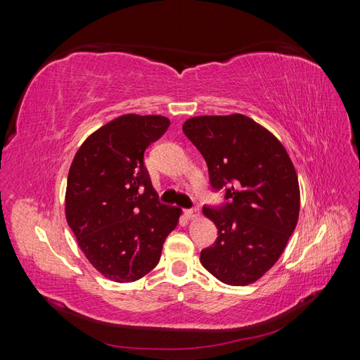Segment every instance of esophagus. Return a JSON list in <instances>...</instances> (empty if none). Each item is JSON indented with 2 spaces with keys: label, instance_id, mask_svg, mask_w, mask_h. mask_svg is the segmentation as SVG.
<instances>
[{
  "label": "esophagus",
  "instance_id": "34e87169",
  "mask_svg": "<svg viewBox=\"0 0 360 360\" xmlns=\"http://www.w3.org/2000/svg\"><path fill=\"white\" fill-rule=\"evenodd\" d=\"M200 214V209H197V207H193V209H186L184 210V216L188 217V219H195Z\"/></svg>",
  "mask_w": 360,
  "mask_h": 360
}]
</instances>
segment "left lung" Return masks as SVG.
I'll list each match as a JSON object with an SVG mask.
<instances>
[{
    "instance_id": "8db88e82",
    "label": "left lung",
    "mask_w": 360,
    "mask_h": 360,
    "mask_svg": "<svg viewBox=\"0 0 360 360\" xmlns=\"http://www.w3.org/2000/svg\"><path fill=\"white\" fill-rule=\"evenodd\" d=\"M183 132L200 150L221 204H204L217 238L201 264L228 285H248L284 252L299 219L296 169L269 130L242 114L189 118Z\"/></svg>"
}]
</instances>
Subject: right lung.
<instances>
[{
  "label": "right lung",
  "instance_id": "1",
  "mask_svg": "<svg viewBox=\"0 0 360 360\" xmlns=\"http://www.w3.org/2000/svg\"><path fill=\"white\" fill-rule=\"evenodd\" d=\"M160 115H122L85 139L68 176L66 217L97 271L134 282L155 269L177 226V207L162 204L144 153L167 132Z\"/></svg>",
  "mask_w": 360,
  "mask_h": 360
}]
</instances>
